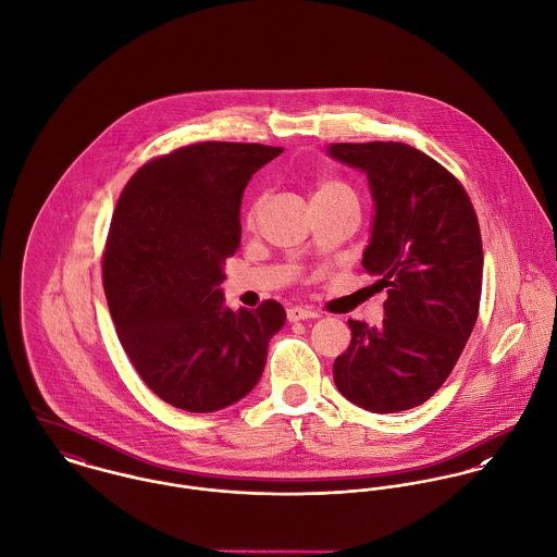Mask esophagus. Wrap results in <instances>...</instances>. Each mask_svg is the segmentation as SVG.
I'll return each mask as SVG.
<instances>
[{
    "mask_svg": "<svg viewBox=\"0 0 557 557\" xmlns=\"http://www.w3.org/2000/svg\"><path fill=\"white\" fill-rule=\"evenodd\" d=\"M286 315H288V320L290 322H299V320H309V318H318L320 313L318 311H313V309L306 308H290L286 311Z\"/></svg>",
    "mask_w": 557,
    "mask_h": 557,
    "instance_id": "34e87169",
    "label": "esophagus"
}]
</instances>
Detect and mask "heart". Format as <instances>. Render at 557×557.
<instances>
[{
  "instance_id": "b5f03b06",
  "label": "heart",
  "mask_w": 557,
  "mask_h": 557,
  "mask_svg": "<svg viewBox=\"0 0 557 557\" xmlns=\"http://www.w3.org/2000/svg\"><path fill=\"white\" fill-rule=\"evenodd\" d=\"M339 191H350L352 194V189L346 186L344 182H339V180H322L318 187H315V194L313 196H322V194H339ZM262 196H253L251 200L248 202V207H246V213H244V222H246V226H253V222H256V218H258V211H260V207H262Z\"/></svg>"
}]
</instances>
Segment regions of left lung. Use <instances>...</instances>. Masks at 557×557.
I'll list each match as a JSON object with an SVG mask.
<instances>
[{
    "label": "left lung",
    "mask_w": 557,
    "mask_h": 557,
    "mask_svg": "<svg viewBox=\"0 0 557 557\" xmlns=\"http://www.w3.org/2000/svg\"><path fill=\"white\" fill-rule=\"evenodd\" d=\"M329 153L368 175L375 202L366 271L386 288L382 324L348 320L352 342L333 380L352 404L391 414L425 404L476 324L483 242L466 187L404 143H335Z\"/></svg>",
    "instance_id": "8db88e82"
}]
</instances>
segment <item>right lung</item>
I'll return each instance as SVG.
<instances>
[{
  "instance_id": "right-lung-1",
  "label": "right lung",
  "mask_w": 557,
  "mask_h": 557,
  "mask_svg": "<svg viewBox=\"0 0 557 557\" xmlns=\"http://www.w3.org/2000/svg\"><path fill=\"white\" fill-rule=\"evenodd\" d=\"M284 149L194 143L143 164L124 187L102 284L117 337L143 382L187 412H215L260 380L286 311L267 299L224 308V260L242 244L251 175Z\"/></svg>"
}]
</instances>
